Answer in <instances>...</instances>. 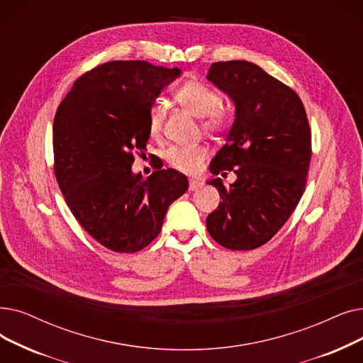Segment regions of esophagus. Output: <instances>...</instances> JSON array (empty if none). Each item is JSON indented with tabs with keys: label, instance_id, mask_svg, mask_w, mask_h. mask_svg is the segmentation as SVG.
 Listing matches in <instances>:
<instances>
[{
	"label": "esophagus",
	"instance_id": "34e87169",
	"mask_svg": "<svg viewBox=\"0 0 363 363\" xmlns=\"http://www.w3.org/2000/svg\"><path fill=\"white\" fill-rule=\"evenodd\" d=\"M200 185H201V182H199V181H196V179H190V186H188V190H190V191H196L197 188H200Z\"/></svg>",
	"mask_w": 363,
	"mask_h": 363
}]
</instances>
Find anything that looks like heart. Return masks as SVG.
Returning a JSON list of instances; mask_svg holds the SVG:
<instances>
[{
  "label": "heart",
  "instance_id": "heart-1",
  "mask_svg": "<svg viewBox=\"0 0 363 363\" xmlns=\"http://www.w3.org/2000/svg\"><path fill=\"white\" fill-rule=\"evenodd\" d=\"M175 99L188 113L197 118H203V129L218 133L228 128L231 116L230 109L219 104V94L209 86L199 82H188L177 89ZM163 106L154 104L148 113V130L157 135L162 130ZM208 150L203 145H173L166 151V160L170 166L185 172L196 173L203 160L206 159Z\"/></svg>",
  "mask_w": 363,
  "mask_h": 363
}]
</instances>
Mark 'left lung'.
<instances>
[{
  "label": "left lung",
  "mask_w": 363,
  "mask_h": 363,
  "mask_svg": "<svg viewBox=\"0 0 363 363\" xmlns=\"http://www.w3.org/2000/svg\"><path fill=\"white\" fill-rule=\"evenodd\" d=\"M208 82L233 101L235 113L224 147L212 159L208 181L223 201L206 218L212 239L231 250L262 246L295 211L306 186L311 132L298 94L246 60L216 62Z\"/></svg>",
  "instance_id": "obj_1"
}]
</instances>
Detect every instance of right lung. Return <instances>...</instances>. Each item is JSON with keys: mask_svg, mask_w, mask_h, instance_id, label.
Masks as SVG:
<instances>
[{"mask_svg": "<svg viewBox=\"0 0 363 363\" xmlns=\"http://www.w3.org/2000/svg\"><path fill=\"white\" fill-rule=\"evenodd\" d=\"M181 69L114 60L82 75L53 123L55 175L68 208L102 246L132 254L159 235L170 204L188 190L175 169L133 173L147 151L148 113Z\"/></svg>", "mask_w": 363, "mask_h": 363, "instance_id": "obj_1", "label": "right lung"}]
</instances>
